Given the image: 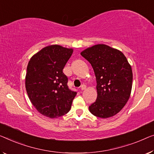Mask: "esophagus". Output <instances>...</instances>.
Instances as JSON below:
<instances>
[{"mask_svg": "<svg viewBox=\"0 0 154 154\" xmlns=\"http://www.w3.org/2000/svg\"><path fill=\"white\" fill-rule=\"evenodd\" d=\"M86 85H84V84L82 85V86H81V90H82V91H84V90H85V89H86Z\"/></svg>", "mask_w": 154, "mask_h": 154, "instance_id": "obj_1", "label": "esophagus"}]
</instances>
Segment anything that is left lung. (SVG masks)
<instances>
[{
  "label": "left lung",
  "mask_w": 154,
  "mask_h": 154,
  "mask_svg": "<svg viewBox=\"0 0 154 154\" xmlns=\"http://www.w3.org/2000/svg\"><path fill=\"white\" fill-rule=\"evenodd\" d=\"M81 55L91 64L97 82V100L89 106L96 117L108 118L127 104L132 88L131 66L120 50L104 44L86 48Z\"/></svg>",
  "instance_id": "left-lung-1"
}]
</instances>
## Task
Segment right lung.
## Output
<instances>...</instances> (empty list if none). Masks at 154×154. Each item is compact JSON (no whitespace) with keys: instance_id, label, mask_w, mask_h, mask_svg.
<instances>
[{"instance_id":"1","label":"right lung","mask_w":154,"mask_h":154,"mask_svg":"<svg viewBox=\"0 0 154 154\" xmlns=\"http://www.w3.org/2000/svg\"><path fill=\"white\" fill-rule=\"evenodd\" d=\"M73 52L72 48L48 45L29 61L26 88L29 99L43 116L57 118L70 111L77 93L68 88L63 69Z\"/></svg>"}]
</instances>
